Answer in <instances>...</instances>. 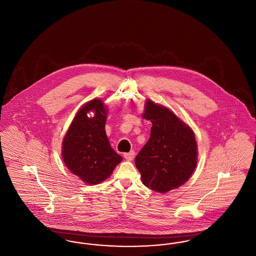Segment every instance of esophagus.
I'll use <instances>...</instances> for the list:
<instances>
[{"mask_svg":"<svg viewBox=\"0 0 256 256\" xmlns=\"http://www.w3.org/2000/svg\"><path fill=\"white\" fill-rule=\"evenodd\" d=\"M134 156H135V152H134V150H132V152H126V154H124V158L126 159L128 161H132V160H134Z\"/></svg>","mask_w":256,"mask_h":256,"instance_id":"obj_1","label":"esophagus"}]
</instances>
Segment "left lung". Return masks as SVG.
I'll use <instances>...</instances> for the list:
<instances>
[{
	"mask_svg": "<svg viewBox=\"0 0 256 256\" xmlns=\"http://www.w3.org/2000/svg\"><path fill=\"white\" fill-rule=\"evenodd\" d=\"M142 117L152 124L150 137L135 158L143 184L167 193L186 182L198 163L193 130L168 108L146 100Z\"/></svg>",
	"mask_w": 256,
	"mask_h": 256,
	"instance_id": "left-lung-1",
	"label": "left lung"
}]
</instances>
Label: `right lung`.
Wrapping results in <instances>:
<instances>
[{"label":"right lung","instance_id":"right-lung-1","mask_svg":"<svg viewBox=\"0 0 256 256\" xmlns=\"http://www.w3.org/2000/svg\"><path fill=\"white\" fill-rule=\"evenodd\" d=\"M91 112L94 114L88 116ZM108 114L102 98L87 102L74 115L62 141L64 164L87 184L96 185L106 180L122 160L110 146L106 134Z\"/></svg>","mask_w":256,"mask_h":256}]
</instances>
